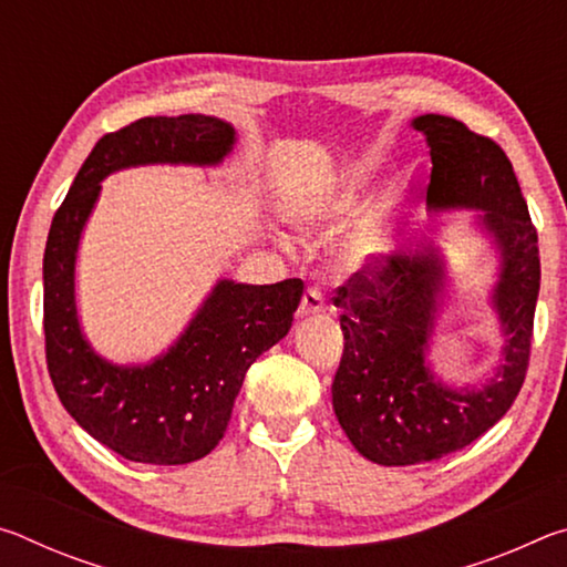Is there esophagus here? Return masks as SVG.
<instances>
[{
	"label": "esophagus",
	"instance_id": "34e87169",
	"mask_svg": "<svg viewBox=\"0 0 567 567\" xmlns=\"http://www.w3.org/2000/svg\"><path fill=\"white\" fill-rule=\"evenodd\" d=\"M324 312V295L318 287H307L302 295V302L297 307V318H312V315Z\"/></svg>",
	"mask_w": 567,
	"mask_h": 567
}]
</instances>
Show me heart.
I'll use <instances>...</instances> for the list:
<instances>
[{
	"label": "heart",
	"instance_id": "obj_1",
	"mask_svg": "<svg viewBox=\"0 0 567 567\" xmlns=\"http://www.w3.org/2000/svg\"><path fill=\"white\" fill-rule=\"evenodd\" d=\"M358 187L354 182L348 187L332 192L328 197H310L305 203H297L290 209V219L305 229H332L358 209ZM382 247V223L380 219H364L360 227L338 239L334 245V260L344 270H362L368 267Z\"/></svg>",
	"mask_w": 567,
	"mask_h": 567
}]
</instances>
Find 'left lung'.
I'll use <instances>...</instances> for the list:
<instances>
[{"label":"left lung","instance_id":"8db88e82","mask_svg":"<svg viewBox=\"0 0 567 567\" xmlns=\"http://www.w3.org/2000/svg\"><path fill=\"white\" fill-rule=\"evenodd\" d=\"M433 172L427 205L480 209L501 249L493 307L505 348L501 368L483 388H447L425 360L445 262L433 243L370 262L338 287L344 350L332 380V408L360 455L378 465H420L463 450L501 420L523 388L530 360L533 318L540 290L537 233L511 159L491 137L445 114H422Z\"/></svg>","mask_w":567,"mask_h":567}]
</instances>
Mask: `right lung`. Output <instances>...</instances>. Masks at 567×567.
I'll list each match as a JSON object with an SVG mask.
<instances>
[{"instance_id": "1", "label": "right lung", "mask_w": 567, "mask_h": 567, "mask_svg": "<svg viewBox=\"0 0 567 567\" xmlns=\"http://www.w3.org/2000/svg\"><path fill=\"white\" fill-rule=\"evenodd\" d=\"M235 130L217 117H142L104 134L76 172L44 247L47 370L76 425L114 453L147 465H185L223 440L245 372L292 328L302 280H219L177 342L147 364H114L82 334L74 262L100 182L137 165H219Z\"/></svg>"}]
</instances>
